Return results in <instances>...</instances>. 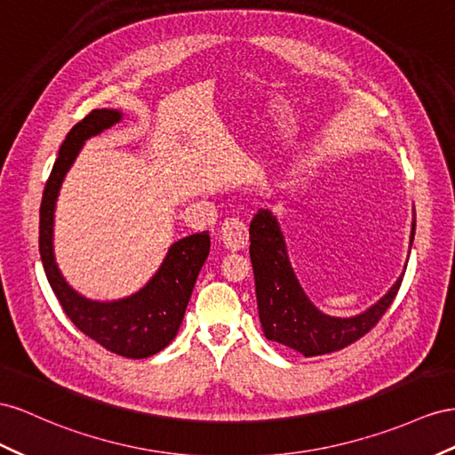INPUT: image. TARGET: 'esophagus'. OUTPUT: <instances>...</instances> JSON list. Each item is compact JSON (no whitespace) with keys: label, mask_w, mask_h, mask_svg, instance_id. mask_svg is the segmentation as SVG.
Returning <instances> with one entry per match:
<instances>
[{"label":"esophagus","mask_w":455,"mask_h":455,"mask_svg":"<svg viewBox=\"0 0 455 455\" xmlns=\"http://www.w3.org/2000/svg\"><path fill=\"white\" fill-rule=\"evenodd\" d=\"M220 239L228 251H241L249 244V229L239 218L224 220L222 229H220Z\"/></svg>","instance_id":"34e87169"}]
</instances>
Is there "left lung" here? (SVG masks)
<instances>
[{
	"mask_svg": "<svg viewBox=\"0 0 455 455\" xmlns=\"http://www.w3.org/2000/svg\"><path fill=\"white\" fill-rule=\"evenodd\" d=\"M249 233L258 315L264 335L269 340L304 354L306 358L337 352L370 333L388 310L402 285L403 274L385 297L365 312L352 317L327 315L306 297L294 275L277 218L269 211H258ZM413 235L415 220L411 224V241Z\"/></svg>",
	"mask_w": 455,
	"mask_h": 455,
	"instance_id": "left-lung-1",
	"label": "left lung"
}]
</instances>
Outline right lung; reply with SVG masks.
Listing matches in <instances>:
<instances>
[{
	"label": "right lung",
	"mask_w": 455,
	"mask_h": 455,
	"mask_svg": "<svg viewBox=\"0 0 455 455\" xmlns=\"http://www.w3.org/2000/svg\"><path fill=\"white\" fill-rule=\"evenodd\" d=\"M120 118L122 113L116 108H95L67 133L42 197L40 256L49 285L70 322L103 348L124 358L143 360L166 348L178 335L195 281L211 252L208 231L176 241L149 283L132 297L113 302H97L78 294L60 275L53 254V216L60 183L84 141Z\"/></svg>",
	"instance_id": "add662e5"
}]
</instances>
